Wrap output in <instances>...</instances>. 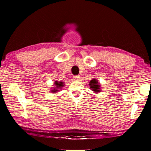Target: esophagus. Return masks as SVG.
<instances>
[{"label": "esophagus", "mask_w": 151, "mask_h": 151, "mask_svg": "<svg viewBox=\"0 0 151 151\" xmlns=\"http://www.w3.org/2000/svg\"><path fill=\"white\" fill-rule=\"evenodd\" d=\"M80 78V76L78 75H75V76H73V79L75 81H78V79Z\"/></svg>", "instance_id": "esophagus-1"}]
</instances>
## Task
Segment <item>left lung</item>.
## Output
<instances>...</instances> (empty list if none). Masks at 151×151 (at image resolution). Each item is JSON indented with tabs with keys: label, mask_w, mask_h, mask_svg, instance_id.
I'll list each match as a JSON object with an SVG mask.
<instances>
[{
	"label": "left lung",
	"mask_w": 151,
	"mask_h": 151,
	"mask_svg": "<svg viewBox=\"0 0 151 151\" xmlns=\"http://www.w3.org/2000/svg\"><path fill=\"white\" fill-rule=\"evenodd\" d=\"M89 85H90V88L93 91L95 92V93H99V92H101V85H99V82L96 79H92L90 81V83H89Z\"/></svg>",
	"instance_id": "obj_1"
}]
</instances>
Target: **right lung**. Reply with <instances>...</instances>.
<instances>
[{"label": "right lung", "mask_w": 151, "mask_h": 151, "mask_svg": "<svg viewBox=\"0 0 151 151\" xmlns=\"http://www.w3.org/2000/svg\"><path fill=\"white\" fill-rule=\"evenodd\" d=\"M55 87L54 88V89H52V90H51V92H52V93H58V91H60V89L62 88L63 86H64V83L63 82H58V81H55Z\"/></svg>", "instance_id": "add662e5"}]
</instances>
